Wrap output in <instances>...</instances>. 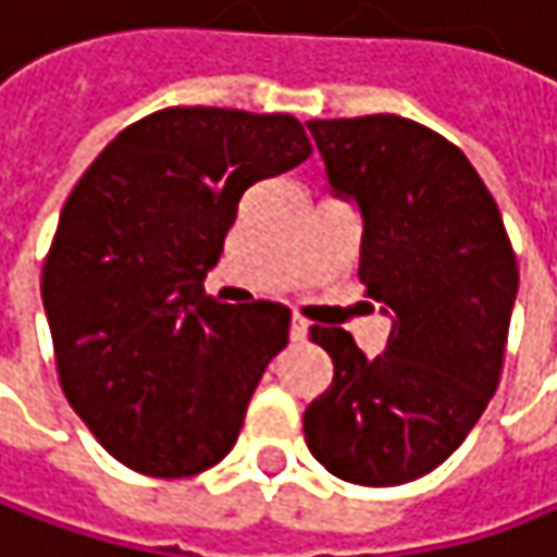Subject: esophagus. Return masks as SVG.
I'll return each mask as SVG.
<instances>
[{
  "instance_id": "esophagus-1",
  "label": "esophagus",
  "mask_w": 557,
  "mask_h": 557,
  "mask_svg": "<svg viewBox=\"0 0 557 557\" xmlns=\"http://www.w3.org/2000/svg\"><path fill=\"white\" fill-rule=\"evenodd\" d=\"M304 338H307V320L292 317V342H304Z\"/></svg>"
}]
</instances>
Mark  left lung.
<instances>
[{"mask_svg":"<svg viewBox=\"0 0 557 557\" xmlns=\"http://www.w3.org/2000/svg\"><path fill=\"white\" fill-rule=\"evenodd\" d=\"M307 129L330 183L364 215V295L396 320L377 358L345 330H310L333 383L307 406L304 437L351 485H406L450 457L495 396L517 257L495 196L441 133L396 113Z\"/></svg>","mask_w":557,"mask_h":557,"instance_id":"8db88e82","label":"left lung"}]
</instances>
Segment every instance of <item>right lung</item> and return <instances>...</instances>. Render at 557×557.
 Here are the masks:
<instances>
[{"label": "right lung", "instance_id": "right-lung-1", "mask_svg": "<svg viewBox=\"0 0 557 557\" xmlns=\"http://www.w3.org/2000/svg\"><path fill=\"white\" fill-rule=\"evenodd\" d=\"M310 151L292 113L164 107L126 126L69 193L40 275L57 374L123 466L183 479L237 444L292 310L221 304L202 278L244 189Z\"/></svg>", "mask_w": 557, "mask_h": 557}]
</instances>
